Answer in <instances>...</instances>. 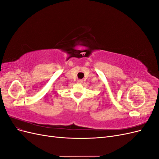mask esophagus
<instances>
[{
  "mask_svg": "<svg viewBox=\"0 0 159 159\" xmlns=\"http://www.w3.org/2000/svg\"><path fill=\"white\" fill-rule=\"evenodd\" d=\"M78 83H80V84L83 83V80H79L78 81Z\"/></svg>",
  "mask_w": 159,
  "mask_h": 159,
  "instance_id": "esophagus-1",
  "label": "esophagus"
}]
</instances>
